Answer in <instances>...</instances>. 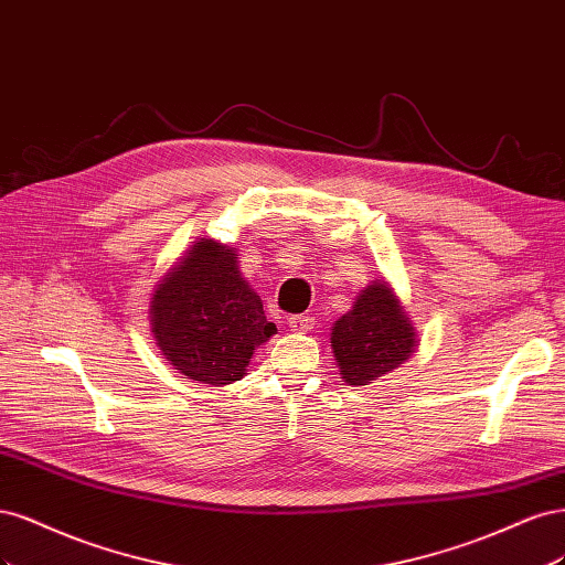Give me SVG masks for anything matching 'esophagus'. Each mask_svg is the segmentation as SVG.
<instances>
[{
    "mask_svg": "<svg viewBox=\"0 0 565 565\" xmlns=\"http://www.w3.org/2000/svg\"><path fill=\"white\" fill-rule=\"evenodd\" d=\"M288 329L294 333H307V331L315 329V319L312 317H290Z\"/></svg>",
    "mask_w": 565,
    "mask_h": 565,
    "instance_id": "obj_1",
    "label": "esophagus"
}]
</instances>
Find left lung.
<instances>
[{
	"label": "left lung",
	"mask_w": 565,
	"mask_h": 565,
	"mask_svg": "<svg viewBox=\"0 0 565 565\" xmlns=\"http://www.w3.org/2000/svg\"><path fill=\"white\" fill-rule=\"evenodd\" d=\"M417 331L385 279H375L356 296L348 315L331 329V350L342 382L371 385L406 363L417 350Z\"/></svg>",
	"instance_id": "obj_1"
}]
</instances>
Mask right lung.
Wrapping results in <instances>:
<instances>
[{
  "mask_svg": "<svg viewBox=\"0 0 565 565\" xmlns=\"http://www.w3.org/2000/svg\"><path fill=\"white\" fill-rule=\"evenodd\" d=\"M150 331L180 375L223 387L246 375L277 326L244 279L236 248L202 236L152 290Z\"/></svg>",
  "mask_w": 565,
  "mask_h": 565,
  "instance_id": "obj_1",
  "label": "right lung"
}]
</instances>
